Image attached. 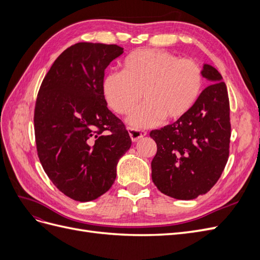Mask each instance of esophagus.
Wrapping results in <instances>:
<instances>
[{
    "mask_svg": "<svg viewBox=\"0 0 260 260\" xmlns=\"http://www.w3.org/2000/svg\"><path fill=\"white\" fill-rule=\"evenodd\" d=\"M128 132H129V136H130V138H131V140L133 141V142H137L138 140L142 139L143 137H145L147 135L146 131L133 129V128H128Z\"/></svg>",
    "mask_w": 260,
    "mask_h": 260,
    "instance_id": "obj_1",
    "label": "esophagus"
}]
</instances>
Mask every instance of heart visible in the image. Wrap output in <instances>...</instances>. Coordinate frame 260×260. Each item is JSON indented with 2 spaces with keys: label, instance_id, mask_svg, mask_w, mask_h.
<instances>
[{
  "label": "heart",
  "instance_id": "1",
  "mask_svg": "<svg viewBox=\"0 0 260 260\" xmlns=\"http://www.w3.org/2000/svg\"><path fill=\"white\" fill-rule=\"evenodd\" d=\"M122 72L109 73L102 83L107 105L137 129L151 128L165 118L176 120L191 111L200 99L203 75L191 59H179L160 50H138L122 60Z\"/></svg>",
  "mask_w": 260,
  "mask_h": 260
}]
</instances>
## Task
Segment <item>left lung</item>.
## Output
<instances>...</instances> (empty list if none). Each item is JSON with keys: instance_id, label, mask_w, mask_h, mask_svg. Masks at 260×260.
Wrapping results in <instances>:
<instances>
[{"instance_id": "1", "label": "left lung", "mask_w": 260, "mask_h": 260, "mask_svg": "<svg viewBox=\"0 0 260 260\" xmlns=\"http://www.w3.org/2000/svg\"><path fill=\"white\" fill-rule=\"evenodd\" d=\"M202 75L211 85L183 117L149 137L157 144L152 180L158 190L177 200L207 193L221 176L229 157L230 104L218 70L204 64Z\"/></svg>"}]
</instances>
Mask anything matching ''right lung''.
Segmentation results:
<instances>
[{"label":"right lung","mask_w":260,"mask_h":260,"mask_svg":"<svg viewBox=\"0 0 260 260\" xmlns=\"http://www.w3.org/2000/svg\"><path fill=\"white\" fill-rule=\"evenodd\" d=\"M122 53L116 44L72 45L54 61L38 93L39 159L54 185L78 202L96 200L111 188L118 161L131 146L102 92L107 66Z\"/></svg>","instance_id":"right-lung-1"}]
</instances>
